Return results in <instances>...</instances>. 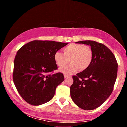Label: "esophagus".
Segmentation results:
<instances>
[{
	"label": "esophagus",
	"instance_id": "esophagus-1",
	"mask_svg": "<svg viewBox=\"0 0 127 127\" xmlns=\"http://www.w3.org/2000/svg\"><path fill=\"white\" fill-rule=\"evenodd\" d=\"M64 78H70V77H71V76H68V75H66V74H64Z\"/></svg>",
	"mask_w": 127,
	"mask_h": 127
}]
</instances>
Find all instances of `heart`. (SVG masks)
I'll use <instances>...</instances> for the list:
<instances>
[{
	"label": "heart",
	"instance_id": "b5f03b06",
	"mask_svg": "<svg viewBox=\"0 0 127 127\" xmlns=\"http://www.w3.org/2000/svg\"><path fill=\"white\" fill-rule=\"evenodd\" d=\"M64 54L57 51L54 55V58L57 65L63 67L69 62L71 64L61 69V71L66 74H70L79 69L80 71L85 70L89 67L93 59V51L88 45L73 43L63 49Z\"/></svg>",
	"mask_w": 127,
	"mask_h": 127
}]
</instances>
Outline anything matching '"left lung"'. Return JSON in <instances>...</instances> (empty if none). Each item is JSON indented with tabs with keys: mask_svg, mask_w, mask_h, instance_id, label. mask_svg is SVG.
<instances>
[{
	"mask_svg": "<svg viewBox=\"0 0 127 127\" xmlns=\"http://www.w3.org/2000/svg\"><path fill=\"white\" fill-rule=\"evenodd\" d=\"M77 43L91 46L93 59L87 69L72 77L70 96L79 107L94 110L101 105L112 93L117 77L118 63L111 51L101 43L91 40Z\"/></svg>",
	"mask_w": 127,
	"mask_h": 127,
	"instance_id": "1",
	"label": "left lung"
}]
</instances>
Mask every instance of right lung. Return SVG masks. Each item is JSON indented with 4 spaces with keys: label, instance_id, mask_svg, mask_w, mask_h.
<instances>
[{
    "label": "right lung",
    "instance_id": "obj_1",
    "mask_svg": "<svg viewBox=\"0 0 127 127\" xmlns=\"http://www.w3.org/2000/svg\"><path fill=\"white\" fill-rule=\"evenodd\" d=\"M67 44L33 40L17 51L13 79L17 91L25 101L37 106L52 99L56 88L64 79L62 73H53L58 69L54 55Z\"/></svg>",
    "mask_w": 127,
    "mask_h": 127
}]
</instances>
